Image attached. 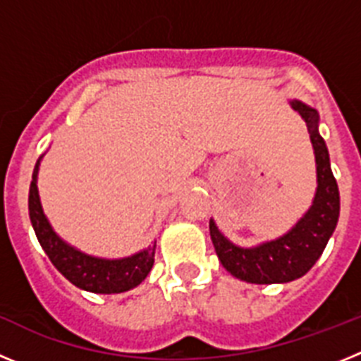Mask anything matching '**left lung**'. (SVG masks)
Wrapping results in <instances>:
<instances>
[{
  "label": "left lung",
  "instance_id": "obj_1",
  "mask_svg": "<svg viewBox=\"0 0 361 361\" xmlns=\"http://www.w3.org/2000/svg\"><path fill=\"white\" fill-rule=\"evenodd\" d=\"M311 135L317 159V193L311 208L286 235L255 247H238L209 220L216 257L233 276L250 283H283L304 276L329 242L340 216V191L331 170L329 152L318 132V111L302 101H291Z\"/></svg>",
  "mask_w": 361,
  "mask_h": 361
}]
</instances>
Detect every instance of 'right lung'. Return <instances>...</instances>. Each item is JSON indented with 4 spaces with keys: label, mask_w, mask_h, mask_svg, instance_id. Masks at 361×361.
I'll return each instance as SVG.
<instances>
[{
    "label": "right lung",
    "mask_w": 361,
    "mask_h": 361,
    "mask_svg": "<svg viewBox=\"0 0 361 361\" xmlns=\"http://www.w3.org/2000/svg\"><path fill=\"white\" fill-rule=\"evenodd\" d=\"M39 161L36 162V168L32 173L30 191H28V213H30L32 228L36 231V237L44 253L49 255L50 262L68 282L85 291L111 295V293H124L137 288L152 271L155 245L139 251L132 257L110 260V258L92 257L66 244L54 231L41 208L39 193H37Z\"/></svg>",
    "instance_id": "right-lung-1"
}]
</instances>
